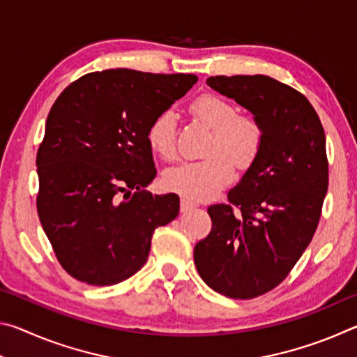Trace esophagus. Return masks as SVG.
I'll list each match as a JSON object with an SVG mask.
<instances>
[{"label": "esophagus", "mask_w": 357, "mask_h": 357, "mask_svg": "<svg viewBox=\"0 0 357 357\" xmlns=\"http://www.w3.org/2000/svg\"><path fill=\"white\" fill-rule=\"evenodd\" d=\"M195 208V204H193L190 200H187V198H181V213H187V211H192Z\"/></svg>", "instance_id": "1"}]
</instances>
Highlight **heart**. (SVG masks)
Returning <instances> with one entry per match:
<instances>
[{
	"instance_id": "b5f03b06",
	"label": "heart",
	"mask_w": 357,
	"mask_h": 357,
	"mask_svg": "<svg viewBox=\"0 0 357 357\" xmlns=\"http://www.w3.org/2000/svg\"><path fill=\"white\" fill-rule=\"evenodd\" d=\"M195 116L213 130L208 154L200 162H184L168 168L164 174L167 189L187 200H206L233 178V162L249 167L263 144V129L258 121L238 114L231 102L215 94H204L192 105ZM149 148L164 159L176 151V118L172 110L162 112L148 129Z\"/></svg>"
}]
</instances>
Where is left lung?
<instances>
[{
    "mask_svg": "<svg viewBox=\"0 0 357 357\" xmlns=\"http://www.w3.org/2000/svg\"><path fill=\"white\" fill-rule=\"evenodd\" d=\"M206 83L263 129V144L228 204H213L211 233L193 261L208 287L252 299L275 288L310 244L328 192L326 137L305 96L268 75H215Z\"/></svg>",
    "mask_w": 357,
    "mask_h": 357,
    "instance_id": "1",
    "label": "left lung"
}]
</instances>
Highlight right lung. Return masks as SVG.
I'll use <instances>...</instances> for the list:
<instances>
[{
  "mask_svg": "<svg viewBox=\"0 0 357 357\" xmlns=\"http://www.w3.org/2000/svg\"><path fill=\"white\" fill-rule=\"evenodd\" d=\"M197 80L108 69L78 78L53 104L36 159L38 214L74 279H129L148 261L154 229L176 219V193L144 190L157 173L148 129Z\"/></svg>",
  "mask_w": 357,
  "mask_h": 357,
  "instance_id": "obj_1",
  "label": "right lung"
}]
</instances>
